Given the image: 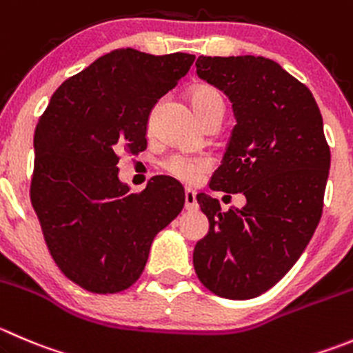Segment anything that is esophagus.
Returning <instances> with one entry per match:
<instances>
[{
    "label": "esophagus",
    "mask_w": 353,
    "mask_h": 353,
    "mask_svg": "<svg viewBox=\"0 0 353 353\" xmlns=\"http://www.w3.org/2000/svg\"><path fill=\"white\" fill-rule=\"evenodd\" d=\"M184 207H186V210H196V191L190 190V188L184 191Z\"/></svg>",
    "instance_id": "34e87169"
}]
</instances>
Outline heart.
Instances as JSON below:
<instances>
[{
    "label": "heart",
    "instance_id": "heart-1",
    "mask_svg": "<svg viewBox=\"0 0 353 353\" xmlns=\"http://www.w3.org/2000/svg\"><path fill=\"white\" fill-rule=\"evenodd\" d=\"M188 98L201 122L212 115H224V98L215 85L207 84V82L194 84L188 93ZM163 169L183 183H194L200 179L201 174L210 169V160L203 157L174 155L165 160Z\"/></svg>",
    "mask_w": 353,
    "mask_h": 353
}]
</instances>
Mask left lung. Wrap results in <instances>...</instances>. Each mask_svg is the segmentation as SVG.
I'll return each mask as SVG.
<instances>
[{
  "label": "left lung",
  "mask_w": 353,
  "mask_h": 353,
  "mask_svg": "<svg viewBox=\"0 0 353 353\" xmlns=\"http://www.w3.org/2000/svg\"><path fill=\"white\" fill-rule=\"evenodd\" d=\"M196 74L228 94L236 117L210 188L243 193L246 205L222 212L198 194L210 228L194 271L222 299H255L295 265L321 221L331 163L323 115L309 88L269 58L198 57Z\"/></svg>",
  "instance_id": "left-lung-1"
}]
</instances>
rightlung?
Wrapping results in <instances>:
<instances>
[{"mask_svg": "<svg viewBox=\"0 0 353 353\" xmlns=\"http://www.w3.org/2000/svg\"><path fill=\"white\" fill-rule=\"evenodd\" d=\"M193 61L110 51L67 79L37 122L30 200L53 260L88 292L134 285L157 232L183 210L179 183L159 176L131 193L117 163L121 152L146 150L150 112Z\"/></svg>", "mask_w": 353, "mask_h": 353, "instance_id": "right-lung-1", "label": "right lung"}]
</instances>
